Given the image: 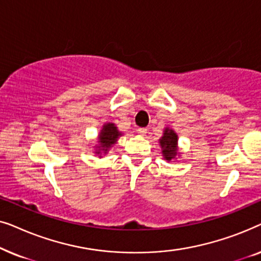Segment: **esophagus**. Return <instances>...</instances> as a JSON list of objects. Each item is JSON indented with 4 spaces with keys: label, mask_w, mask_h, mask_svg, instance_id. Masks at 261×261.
<instances>
[{
    "label": "esophagus",
    "mask_w": 261,
    "mask_h": 261,
    "mask_svg": "<svg viewBox=\"0 0 261 261\" xmlns=\"http://www.w3.org/2000/svg\"><path fill=\"white\" fill-rule=\"evenodd\" d=\"M138 134L141 135V137H145V135L147 134V129H146V128H139Z\"/></svg>",
    "instance_id": "esophagus-1"
}]
</instances>
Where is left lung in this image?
<instances>
[{"label": "left lung", "instance_id": "8db88e82", "mask_svg": "<svg viewBox=\"0 0 261 261\" xmlns=\"http://www.w3.org/2000/svg\"><path fill=\"white\" fill-rule=\"evenodd\" d=\"M160 146H162V153L165 160H172L178 154V135L174 133L173 129L165 128L163 137L159 139Z\"/></svg>", "mask_w": 261, "mask_h": 261}]
</instances>
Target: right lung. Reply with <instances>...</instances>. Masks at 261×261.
Instances as JSON below:
<instances>
[{
  "mask_svg": "<svg viewBox=\"0 0 261 261\" xmlns=\"http://www.w3.org/2000/svg\"><path fill=\"white\" fill-rule=\"evenodd\" d=\"M122 133L117 130V127L112 122L105 123L102 127V130L98 134V145L96 146V154L101 156L102 154H107L109 148L114 144H116L117 139H119Z\"/></svg>",
  "mask_w": 261,
  "mask_h": 261,
  "instance_id": "right-lung-1",
  "label": "right lung"
}]
</instances>
